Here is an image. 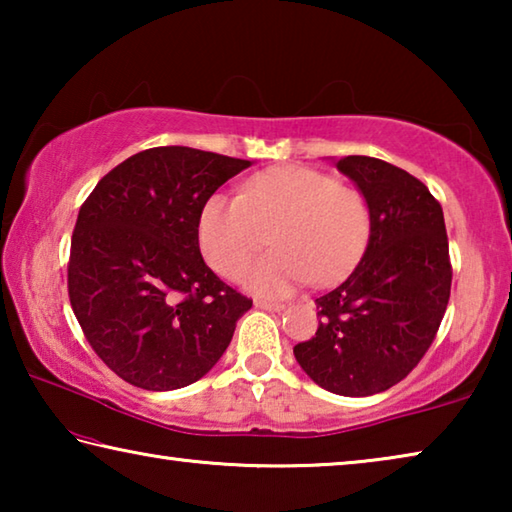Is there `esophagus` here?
Wrapping results in <instances>:
<instances>
[{"label":"esophagus","instance_id":"esophagus-1","mask_svg":"<svg viewBox=\"0 0 512 512\" xmlns=\"http://www.w3.org/2000/svg\"><path fill=\"white\" fill-rule=\"evenodd\" d=\"M257 309H266V311H282L284 305L282 302H268V300H255Z\"/></svg>","mask_w":512,"mask_h":512}]
</instances>
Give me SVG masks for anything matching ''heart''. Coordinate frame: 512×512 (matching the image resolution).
<instances>
[{
  "label": "heart",
  "instance_id": "b5f03b06",
  "mask_svg": "<svg viewBox=\"0 0 512 512\" xmlns=\"http://www.w3.org/2000/svg\"><path fill=\"white\" fill-rule=\"evenodd\" d=\"M273 250L244 273L248 291L282 298L307 280L325 287L359 262L370 237V205L359 189L323 171L284 164L250 178L241 196L212 194L198 221L203 255L237 277L259 248Z\"/></svg>",
  "mask_w": 512,
  "mask_h": 512
}]
</instances>
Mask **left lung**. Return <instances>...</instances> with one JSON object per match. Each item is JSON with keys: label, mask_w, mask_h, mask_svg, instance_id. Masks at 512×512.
Listing matches in <instances>:
<instances>
[{"label": "left lung", "mask_w": 512, "mask_h": 512, "mask_svg": "<svg viewBox=\"0 0 512 512\" xmlns=\"http://www.w3.org/2000/svg\"><path fill=\"white\" fill-rule=\"evenodd\" d=\"M370 205V237L357 268L316 298L314 339L293 348L329 393H384L418 366L445 316L452 264L443 207L395 164L348 155L336 162Z\"/></svg>", "instance_id": "1"}]
</instances>
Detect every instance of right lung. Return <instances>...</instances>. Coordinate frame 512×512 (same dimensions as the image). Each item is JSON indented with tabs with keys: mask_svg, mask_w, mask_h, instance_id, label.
<instances>
[{
	"mask_svg": "<svg viewBox=\"0 0 512 512\" xmlns=\"http://www.w3.org/2000/svg\"><path fill=\"white\" fill-rule=\"evenodd\" d=\"M250 160L155 146L117 164L83 203L67 287L101 361L144 391H176L214 368L253 307L198 248L203 205Z\"/></svg>",
	"mask_w": 512,
	"mask_h": 512,
	"instance_id": "1",
	"label": "right lung"
}]
</instances>
